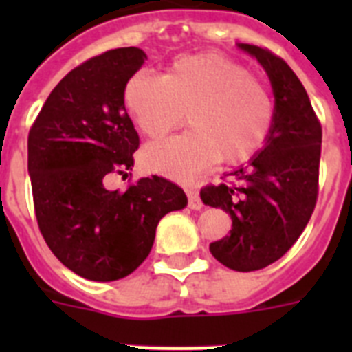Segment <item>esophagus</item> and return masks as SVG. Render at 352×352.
<instances>
[{
    "instance_id": "34e87169",
    "label": "esophagus",
    "mask_w": 352,
    "mask_h": 352,
    "mask_svg": "<svg viewBox=\"0 0 352 352\" xmlns=\"http://www.w3.org/2000/svg\"><path fill=\"white\" fill-rule=\"evenodd\" d=\"M186 194H188V206H190L192 210H201V208H203V201H201V197H199L197 190H195L194 186H188V188H186Z\"/></svg>"
}]
</instances>
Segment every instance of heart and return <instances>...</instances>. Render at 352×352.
<instances>
[{"instance_id": "b5f03b06", "label": "heart", "mask_w": 352, "mask_h": 352, "mask_svg": "<svg viewBox=\"0 0 352 352\" xmlns=\"http://www.w3.org/2000/svg\"><path fill=\"white\" fill-rule=\"evenodd\" d=\"M126 113L149 139L182 125L192 130L155 142L146 158L173 176H194L222 160L238 166L259 153L273 125L272 95L243 65L222 54L176 58L162 76L135 72L125 84Z\"/></svg>"}]
</instances>
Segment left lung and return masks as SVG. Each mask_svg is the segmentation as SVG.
<instances>
[{
    "label": "left lung",
    "mask_w": 352,
    "mask_h": 352,
    "mask_svg": "<svg viewBox=\"0 0 352 352\" xmlns=\"http://www.w3.org/2000/svg\"><path fill=\"white\" fill-rule=\"evenodd\" d=\"M266 70L275 95L268 141L248 166L208 185L201 199L231 214V234L213 241L217 261L234 272H256L296 243L314 213L319 192L322 129L303 84L272 51L238 43Z\"/></svg>",
    "instance_id": "obj_1"
}]
</instances>
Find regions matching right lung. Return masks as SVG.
I'll return each instance as SVG.
<instances>
[{
  "label": "right lung",
  "instance_id": "obj_1",
  "mask_svg": "<svg viewBox=\"0 0 352 352\" xmlns=\"http://www.w3.org/2000/svg\"><path fill=\"white\" fill-rule=\"evenodd\" d=\"M139 47L89 58L58 82L28 135V173L36 222L47 247L82 278L113 282L139 268L157 226L183 210L186 195L160 176L125 192L107 190L109 176L126 178L139 135L123 89L142 67Z\"/></svg>",
  "mask_w": 352,
  "mask_h": 352
}]
</instances>
